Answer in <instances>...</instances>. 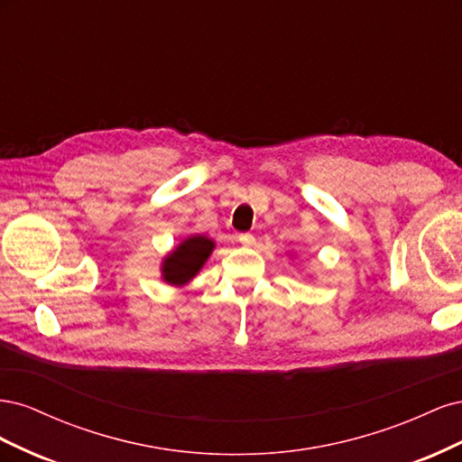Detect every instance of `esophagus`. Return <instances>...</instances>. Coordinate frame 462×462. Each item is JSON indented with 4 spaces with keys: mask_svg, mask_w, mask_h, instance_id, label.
Masks as SVG:
<instances>
[{
    "mask_svg": "<svg viewBox=\"0 0 462 462\" xmlns=\"http://www.w3.org/2000/svg\"><path fill=\"white\" fill-rule=\"evenodd\" d=\"M239 243H243L245 246H253L256 243V239H254L253 233H241L239 235Z\"/></svg>",
    "mask_w": 462,
    "mask_h": 462,
    "instance_id": "obj_1",
    "label": "esophagus"
}]
</instances>
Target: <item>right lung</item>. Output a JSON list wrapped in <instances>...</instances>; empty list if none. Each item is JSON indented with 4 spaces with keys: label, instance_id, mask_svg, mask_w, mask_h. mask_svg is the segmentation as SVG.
Returning <instances> with one entry per match:
<instances>
[{
    "label": "right lung",
    "instance_id": "obj_1",
    "mask_svg": "<svg viewBox=\"0 0 462 462\" xmlns=\"http://www.w3.org/2000/svg\"><path fill=\"white\" fill-rule=\"evenodd\" d=\"M216 243L206 235H190L180 241L171 253L162 260V279L167 285L183 287L204 268L209 254L214 253Z\"/></svg>",
    "mask_w": 462,
    "mask_h": 462
}]
</instances>
